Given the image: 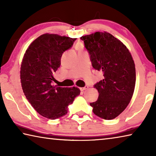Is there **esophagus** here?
Returning a JSON list of instances; mask_svg holds the SVG:
<instances>
[{"instance_id":"34e87169","label":"esophagus","mask_w":156,"mask_h":156,"mask_svg":"<svg viewBox=\"0 0 156 156\" xmlns=\"http://www.w3.org/2000/svg\"><path fill=\"white\" fill-rule=\"evenodd\" d=\"M88 87H89L88 86H85V87H80V91H84V90H86V89H87Z\"/></svg>"}]
</instances>
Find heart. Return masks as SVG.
I'll return each instance as SVG.
<instances>
[{"instance_id": "b5f03b06", "label": "heart", "mask_w": 156, "mask_h": 156, "mask_svg": "<svg viewBox=\"0 0 156 156\" xmlns=\"http://www.w3.org/2000/svg\"><path fill=\"white\" fill-rule=\"evenodd\" d=\"M76 48H77V49L79 51H83V44H80V43L78 44L77 45H76Z\"/></svg>"}]
</instances>
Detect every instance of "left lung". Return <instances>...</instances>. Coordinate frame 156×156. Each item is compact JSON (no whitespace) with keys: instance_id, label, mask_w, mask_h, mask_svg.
<instances>
[{"instance_id":"1","label":"left lung","mask_w":156,"mask_h":156,"mask_svg":"<svg viewBox=\"0 0 156 156\" xmlns=\"http://www.w3.org/2000/svg\"><path fill=\"white\" fill-rule=\"evenodd\" d=\"M93 67L104 78L94 85L99 93L90 103L95 115L105 120L119 115L131 101L136 84L135 63L129 49L112 34L97 31L81 36Z\"/></svg>"}]
</instances>
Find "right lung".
Instances as JSON below:
<instances>
[{
	"label": "right lung",
	"mask_w": 156,
	"mask_h": 156,
	"mask_svg": "<svg viewBox=\"0 0 156 156\" xmlns=\"http://www.w3.org/2000/svg\"><path fill=\"white\" fill-rule=\"evenodd\" d=\"M76 38L44 34L31 43L23 56L20 82L26 98L39 114L55 120L66 115L68 106L80 93L77 87L53 86L52 76L60 66L64 51Z\"/></svg>",
	"instance_id": "add662e5"
}]
</instances>
